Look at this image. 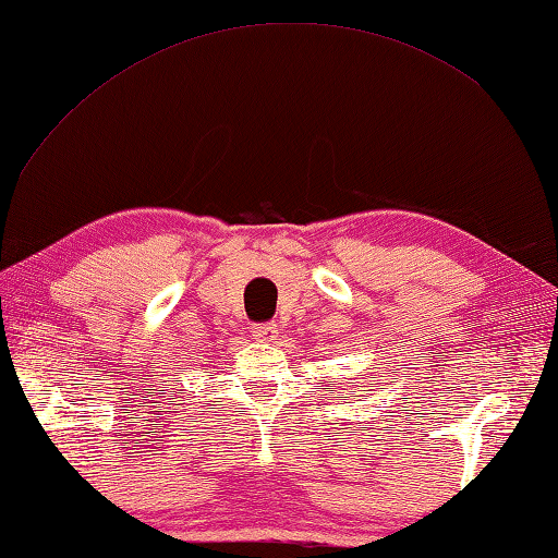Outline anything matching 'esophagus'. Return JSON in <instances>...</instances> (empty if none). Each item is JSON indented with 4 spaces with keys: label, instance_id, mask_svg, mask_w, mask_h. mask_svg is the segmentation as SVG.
I'll list each match as a JSON object with an SVG mask.
<instances>
[{
    "label": "esophagus",
    "instance_id": "1",
    "mask_svg": "<svg viewBox=\"0 0 558 558\" xmlns=\"http://www.w3.org/2000/svg\"><path fill=\"white\" fill-rule=\"evenodd\" d=\"M252 336L260 342H272L278 338V326L276 324H254Z\"/></svg>",
    "mask_w": 558,
    "mask_h": 558
}]
</instances>
